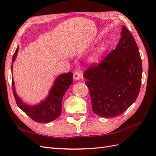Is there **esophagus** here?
<instances>
[{
  "mask_svg": "<svg viewBox=\"0 0 156 156\" xmlns=\"http://www.w3.org/2000/svg\"><path fill=\"white\" fill-rule=\"evenodd\" d=\"M81 77H82L81 73L79 72H75L73 74V78L75 80H76V81H79V80L81 78Z\"/></svg>",
  "mask_w": 156,
  "mask_h": 156,
  "instance_id": "34e87169",
  "label": "esophagus"
}]
</instances>
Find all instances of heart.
Masks as SVG:
<instances>
[{
  "label": "heart",
  "instance_id": "b5f03b06",
  "mask_svg": "<svg viewBox=\"0 0 156 156\" xmlns=\"http://www.w3.org/2000/svg\"><path fill=\"white\" fill-rule=\"evenodd\" d=\"M101 51V49H99V50H98V54L99 53H100Z\"/></svg>",
  "mask_w": 156,
  "mask_h": 156
}]
</instances>
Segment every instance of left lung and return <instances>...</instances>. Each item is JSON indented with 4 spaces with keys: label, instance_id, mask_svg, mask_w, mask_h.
<instances>
[{
    "label": "left lung",
    "instance_id": "8db88e82",
    "mask_svg": "<svg viewBox=\"0 0 156 156\" xmlns=\"http://www.w3.org/2000/svg\"><path fill=\"white\" fill-rule=\"evenodd\" d=\"M142 72L137 45L123 25L115 49L100 64L90 66L84 73L94 113L105 118L123 113L139 96Z\"/></svg>",
    "mask_w": 156,
    "mask_h": 156
}]
</instances>
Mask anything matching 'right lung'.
<instances>
[{"instance_id": "1", "label": "right lung", "mask_w": 156, "mask_h": 156, "mask_svg": "<svg viewBox=\"0 0 156 156\" xmlns=\"http://www.w3.org/2000/svg\"><path fill=\"white\" fill-rule=\"evenodd\" d=\"M19 51L17 47L12 58L15 60ZM13 65H12V81L14 98L17 106L30 118L38 123H48L53 121L60 115L62 111V100L64 94L73 83V73L61 74L56 77L53 86L50 89L49 95L44 101L35 105H29L19 98L16 92L13 77Z\"/></svg>"}]
</instances>
